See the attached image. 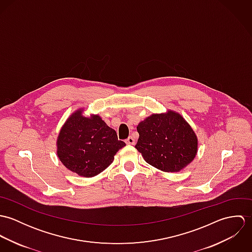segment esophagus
<instances>
[{"mask_svg": "<svg viewBox=\"0 0 252 252\" xmlns=\"http://www.w3.org/2000/svg\"><path fill=\"white\" fill-rule=\"evenodd\" d=\"M126 144H135V140L133 137H129L127 140H126Z\"/></svg>", "mask_w": 252, "mask_h": 252, "instance_id": "1", "label": "esophagus"}]
</instances>
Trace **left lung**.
<instances>
[{
  "label": "left lung",
  "mask_w": 252,
  "mask_h": 252,
  "mask_svg": "<svg viewBox=\"0 0 252 252\" xmlns=\"http://www.w3.org/2000/svg\"><path fill=\"white\" fill-rule=\"evenodd\" d=\"M140 135L136 148L145 162L167 173L180 172L198 151V139L180 113L168 110L153 113L137 126Z\"/></svg>",
  "instance_id": "obj_1"
}]
</instances>
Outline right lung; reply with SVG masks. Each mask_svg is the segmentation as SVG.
Masks as SVG:
<instances>
[{
  "label": "right lung",
  "mask_w": 252,
  "mask_h": 252,
  "mask_svg": "<svg viewBox=\"0 0 252 252\" xmlns=\"http://www.w3.org/2000/svg\"><path fill=\"white\" fill-rule=\"evenodd\" d=\"M75 110L62 126L57 138V156L72 173L92 178L112 163L116 152L126 144L98 114L82 115Z\"/></svg>",
  "instance_id": "1"
}]
</instances>
